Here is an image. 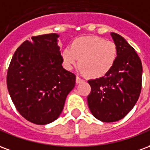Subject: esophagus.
<instances>
[{"label": "esophagus", "mask_w": 150, "mask_h": 150, "mask_svg": "<svg viewBox=\"0 0 150 150\" xmlns=\"http://www.w3.org/2000/svg\"><path fill=\"white\" fill-rule=\"evenodd\" d=\"M75 81H76L77 83H80L82 82H83V79L80 78V77H79V76H76V80Z\"/></svg>", "instance_id": "obj_1"}]
</instances>
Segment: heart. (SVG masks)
<instances>
[{
  "mask_svg": "<svg viewBox=\"0 0 150 150\" xmlns=\"http://www.w3.org/2000/svg\"><path fill=\"white\" fill-rule=\"evenodd\" d=\"M62 58L67 68L80 63L83 74L99 79L107 75L113 67L117 58V48L113 42L103 38L85 36L74 40L71 48H65Z\"/></svg>",
  "mask_w": 150,
  "mask_h": 150,
  "instance_id": "b5f03b06",
  "label": "heart"
}]
</instances>
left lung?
<instances>
[{"mask_svg":"<svg viewBox=\"0 0 150 150\" xmlns=\"http://www.w3.org/2000/svg\"><path fill=\"white\" fill-rule=\"evenodd\" d=\"M111 35L117 48L115 64L104 77L88 81V107L103 122L124 118L134 107L142 91V64L138 54L120 35Z\"/></svg>","mask_w":150,"mask_h":150,"instance_id":"1","label":"left lung"}]
</instances>
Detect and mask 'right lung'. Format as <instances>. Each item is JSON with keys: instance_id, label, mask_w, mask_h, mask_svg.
Here are the masks:
<instances>
[{"instance_id": "add662e5", "label": "right lung", "mask_w": 150, "mask_h": 150, "mask_svg": "<svg viewBox=\"0 0 150 150\" xmlns=\"http://www.w3.org/2000/svg\"><path fill=\"white\" fill-rule=\"evenodd\" d=\"M57 34L31 37L16 50L7 72V87L18 112L30 122L46 125L62 112L75 84L62 67Z\"/></svg>"}]
</instances>
